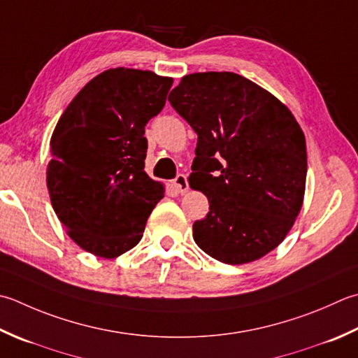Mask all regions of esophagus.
<instances>
[{"instance_id":"obj_1","label":"esophagus","mask_w":358,"mask_h":358,"mask_svg":"<svg viewBox=\"0 0 358 358\" xmlns=\"http://www.w3.org/2000/svg\"><path fill=\"white\" fill-rule=\"evenodd\" d=\"M173 187L177 189V191H178L180 194H186V192H187V189H189L186 175H183V173L177 175V178L173 180Z\"/></svg>"}]
</instances>
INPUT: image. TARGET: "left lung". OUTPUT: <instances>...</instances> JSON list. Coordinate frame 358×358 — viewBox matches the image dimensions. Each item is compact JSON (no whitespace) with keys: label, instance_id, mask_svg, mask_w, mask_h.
Returning <instances> with one entry per match:
<instances>
[{"label":"left lung","instance_id":"8db88e82","mask_svg":"<svg viewBox=\"0 0 358 358\" xmlns=\"http://www.w3.org/2000/svg\"><path fill=\"white\" fill-rule=\"evenodd\" d=\"M169 102L197 133L189 186L209 213L194 223V241L223 264L268 255L289 234L303 208L306 136L270 91L236 73H194Z\"/></svg>","mask_w":358,"mask_h":358}]
</instances>
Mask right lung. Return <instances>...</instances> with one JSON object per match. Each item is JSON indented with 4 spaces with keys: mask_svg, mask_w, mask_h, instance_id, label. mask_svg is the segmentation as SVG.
<instances>
[{
    "mask_svg": "<svg viewBox=\"0 0 358 358\" xmlns=\"http://www.w3.org/2000/svg\"><path fill=\"white\" fill-rule=\"evenodd\" d=\"M173 79L133 68L93 77L49 141L46 186L55 215L82 250L115 259L141 241L164 186L144 171V127Z\"/></svg>",
    "mask_w": 358,
    "mask_h": 358,
    "instance_id": "add662e5",
    "label": "right lung"
}]
</instances>
